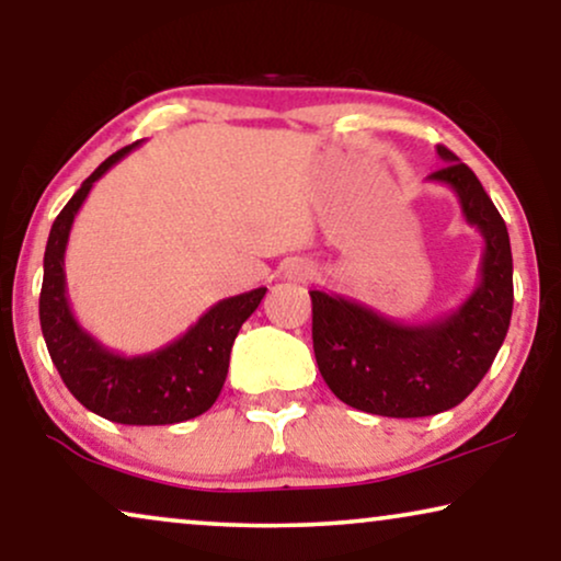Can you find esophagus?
<instances>
[{
    "label": "esophagus",
    "instance_id": "esophagus-1",
    "mask_svg": "<svg viewBox=\"0 0 561 561\" xmlns=\"http://www.w3.org/2000/svg\"><path fill=\"white\" fill-rule=\"evenodd\" d=\"M286 278H290V280H309V278H313V265L306 263V260H294V263L288 265Z\"/></svg>",
    "mask_w": 561,
    "mask_h": 561
}]
</instances>
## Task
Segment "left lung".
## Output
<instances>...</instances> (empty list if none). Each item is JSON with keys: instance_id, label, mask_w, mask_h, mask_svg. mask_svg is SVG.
Masks as SVG:
<instances>
[{"instance_id": "obj_1", "label": "left lung", "mask_w": 561, "mask_h": 561, "mask_svg": "<svg viewBox=\"0 0 561 561\" xmlns=\"http://www.w3.org/2000/svg\"><path fill=\"white\" fill-rule=\"evenodd\" d=\"M444 160L428 181L455 191L467 225L485 242L480 280L462 306L428 324H401L367 306L311 290L313 355L332 393L352 409L419 419L455 409L478 388L508 334L513 257L508 229L470 168L436 145Z\"/></svg>"}]
</instances>
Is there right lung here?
Here are the masks:
<instances>
[{
    "instance_id": "obj_1",
    "label": "right lung",
    "mask_w": 561,
    "mask_h": 561,
    "mask_svg": "<svg viewBox=\"0 0 561 561\" xmlns=\"http://www.w3.org/2000/svg\"><path fill=\"white\" fill-rule=\"evenodd\" d=\"M137 145L106 158L53 221L43 260L41 327L53 365L81 405L114 424L165 426L211 409L227 380L234 336L267 288L221 298L186 334L148 355H117L76 321L64 271L68 234L91 186Z\"/></svg>"
}]
</instances>
